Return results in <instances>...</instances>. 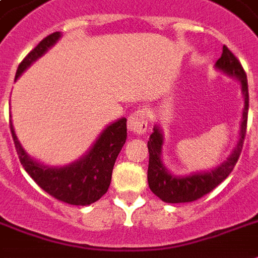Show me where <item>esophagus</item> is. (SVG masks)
Here are the masks:
<instances>
[{
  "instance_id": "esophagus-1",
  "label": "esophagus",
  "mask_w": 258,
  "mask_h": 258,
  "mask_svg": "<svg viewBox=\"0 0 258 258\" xmlns=\"http://www.w3.org/2000/svg\"><path fill=\"white\" fill-rule=\"evenodd\" d=\"M147 115L145 111H135L130 115L127 128L135 135H143L147 131Z\"/></svg>"
}]
</instances>
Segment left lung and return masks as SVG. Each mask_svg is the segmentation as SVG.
<instances>
[{"label":"left lung","instance_id":"1","mask_svg":"<svg viewBox=\"0 0 258 258\" xmlns=\"http://www.w3.org/2000/svg\"><path fill=\"white\" fill-rule=\"evenodd\" d=\"M216 68L222 71L228 76L238 79L241 83V91L244 95L245 105L242 109V117H241L240 139L233 150V153L230 154V157L224 163L217 166L216 169L204 172H194L186 176H176L166 169V166L162 162L163 134H162L161 127L155 125L147 142L150 153L147 179H149L151 191L167 204H182V202H192V201L200 200L201 197L212 191L213 188H216L222 180L228 178L240 158L245 135H246V123H248V79L238 58L225 45L222 48L221 57L217 60Z\"/></svg>","mask_w":258,"mask_h":258}]
</instances>
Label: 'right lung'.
I'll return each instance as SVG.
<instances>
[{
	"mask_svg": "<svg viewBox=\"0 0 258 258\" xmlns=\"http://www.w3.org/2000/svg\"><path fill=\"white\" fill-rule=\"evenodd\" d=\"M60 37L61 33L54 32L38 42L20 62L16 79L53 46ZM10 131L22 167L44 191L66 204L87 206L100 200L108 190L113 165L127 139V119L121 117L107 125L84 157L62 167H50L32 159L20 145L12 120Z\"/></svg>",
	"mask_w": 258,
	"mask_h": 258,
	"instance_id": "obj_1",
	"label": "right lung"
}]
</instances>
